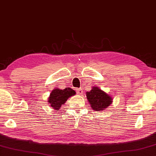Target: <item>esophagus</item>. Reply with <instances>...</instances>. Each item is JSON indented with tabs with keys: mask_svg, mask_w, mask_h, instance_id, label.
Returning <instances> with one entry per match:
<instances>
[{
	"mask_svg": "<svg viewBox=\"0 0 156 156\" xmlns=\"http://www.w3.org/2000/svg\"><path fill=\"white\" fill-rule=\"evenodd\" d=\"M76 93H77V94H78V95H81V94H83V91L81 89H77V90H76Z\"/></svg>",
	"mask_w": 156,
	"mask_h": 156,
	"instance_id": "obj_1",
	"label": "esophagus"
}]
</instances>
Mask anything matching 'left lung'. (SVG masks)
<instances>
[{"instance_id": "8db88e82", "label": "left lung", "mask_w": 156, "mask_h": 156, "mask_svg": "<svg viewBox=\"0 0 156 156\" xmlns=\"http://www.w3.org/2000/svg\"><path fill=\"white\" fill-rule=\"evenodd\" d=\"M86 94L90 107L95 111L105 110L112 102V98L98 87H93Z\"/></svg>"}]
</instances>
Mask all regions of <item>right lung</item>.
I'll return each mask as SVG.
<instances>
[{"label": "right lung", "mask_w": 156, "mask_h": 156, "mask_svg": "<svg viewBox=\"0 0 156 156\" xmlns=\"http://www.w3.org/2000/svg\"><path fill=\"white\" fill-rule=\"evenodd\" d=\"M76 94V91L71 88H66L63 90L59 89L58 88L52 90L51 92L48 101L50 106L56 110H58L62 105L66 102L68 98Z\"/></svg>", "instance_id": "right-lung-1"}]
</instances>
